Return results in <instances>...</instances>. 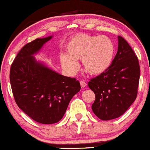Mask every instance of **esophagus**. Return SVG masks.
I'll use <instances>...</instances> for the list:
<instances>
[{
    "instance_id": "1",
    "label": "esophagus",
    "mask_w": 150,
    "mask_h": 150,
    "mask_svg": "<svg viewBox=\"0 0 150 150\" xmlns=\"http://www.w3.org/2000/svg\"><path fill=\"white\" fill-rule=\"evenodd\" d=\"M80 85H81V87H82V88H84V87H86L87 84H86L85 82H84V81L81 80L80 81Z\"/></svg>"
}]
</instances>
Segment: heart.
I'll return each mask as SVG.
<instances>
[{
  "mask_svg": "<svg viewBox=\"0 0 150 150\" xmlns=\"http://www.w3.org/2000/svg\"><path fill=\"white\" fill-rule=\"evenodd\" d=\"M68 55L61 56L63 68L70 73L78 69L77 61H82L86 73L97 75L104 73L112 63L115 48L106 36H92L79 34L71 38L67 44Z\"/></svg>",
  "mask_w": 150,
  "mask_h": 150,
  "instance_id": "heart-1",
  "label": "heart"
}]
</instances>
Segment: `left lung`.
I'll use <instances>...</instances> for the list:
<instances>
[{"mask_svg": "<svg viewBox=\"0 0 150 150\" xmlns=\"http://www.w3.org/2000/svg\"><path fill=\"white\" fill-rule=\"evenodd\" d=\"M116 56L108 69L92 78L88 86L95 94L92 108L101 120L114 119L128 110L137 94L140 64L126 40L118 36Z\"/></svg>", "mask_w": 150, "mask_h": 150, "instance_id": "obj_1", "label": "left lung"}]
</instances>
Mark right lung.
<instances>
[{"label":"right lung","mask_w":150,"mask_h":150,"mask_svg":"<svg viewBox=\"0 0 150 150\" xmlns=\"http://www.w3.org/2000/svg\"><path fill=\"white\" fill-rule=\"evenodd\" d=\"M52 37L36 39L20 49L12 63L10 81L18 107L42 124L61 120L80 90L78 80L60 75L35 61L33 55Z\"/></svg>","instance_id":"obj_1"}]
</instances>
